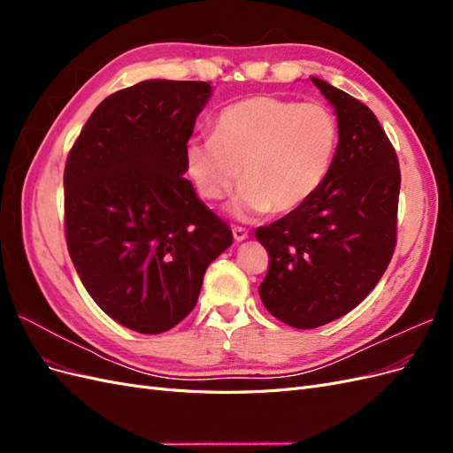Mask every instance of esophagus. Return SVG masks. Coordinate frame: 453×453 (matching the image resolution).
<instances>
[{
  "mask_svg": "<svg viewBox=\"0 0 453 453\" xmlns=\"http://www.w3.org/2000/svg\"><path fill=\"white\" fill-rule=\"evenodd\" d=\"M232 236H234L236 242H243V240H248L250 232L245 230L243 226H232Z\"/></svg>",
  "mask_w": 453,
  "mask_h": 453,
  "instance_id": "1",
  "label": "esophagus"
}]
</instances>
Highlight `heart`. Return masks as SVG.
I'll list each match as a JSON object with an SVG mask.
<instances>
[{
	"label": "heart",
	"mask_w": 453,
	"mask_h": 453,
	"mask_svg": "<svg viewBox=\"0 0 453 453\" xmlns=\"http://www.w3.org/2000/svg\"><path fill=\"white\" fill-rule=\"evenodd\" d=\"M338 140V119L328 105L258 94L226 105L215 134L190 138L185 162L205 200L225 198L242 173L232 205L238 215L291 213L325 183Z\"/></svg>",
	"instance_id": "1"
}]
</instances>
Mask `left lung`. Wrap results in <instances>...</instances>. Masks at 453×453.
Masks as SVG:
<instances>
[{
    "label": "left lung",
    "mask_w": 453,
    "mask_h": 453,
    "mask_svg": "<svg viewBox=\"0 0 453 453\" xmlns=\"http://www.w3.org/2000/svg\"><path fill=\"white\" fill-rule=\"evenodd\" d=\"M311 83L338 117L333 168L303 208L255 232L270 258L258 295L295 328L331 323L374 289L396 245L401 188L399 158L376 115L318 77Z\"/></svg>",
    "instance_id": "obj_1"
}]
</instances>
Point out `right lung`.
Returning a JSON list of instances; mask_svg holds the SVG:
<instances>
[{
  "mask_svg": "<svg viewBox=\"0 0 453 453\" xmlns=\"http://www.w3.org/2000/svg\"><path fill=\"white\" fill-rule=\"evenodd\" d=\"M203 81H143L94 109L64 170L67 251L109 318L170 331L196 306L232 230L187 181L185 149L210 98Z\"/></svg>",
  "mask_w": 453,
  "mask_h": 453,
  "instance_id": "1",
  "label": "right lung"
}]
</instances>
